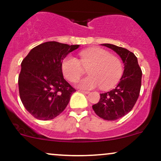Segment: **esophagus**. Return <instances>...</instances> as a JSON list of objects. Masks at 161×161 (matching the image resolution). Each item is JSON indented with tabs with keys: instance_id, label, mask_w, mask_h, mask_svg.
Masks as SVG:
<instances>
[{
	"instance_id": "34e87169",
	"label": "esophagus",
	"mask_w": 161,
	"mask_h": 161,
	"mask_svg": "<svg viewBox=\"0 0 161 161\" xmlns=\"http://www.w3.org/2000/svg\"><path fill=\"white\" fill-rule=\"evenodd\" d=\"M79 92H82V93H83V94H88L89 93V92H88V91H84V90H79Z\"/></svg>"
}]
</instances>
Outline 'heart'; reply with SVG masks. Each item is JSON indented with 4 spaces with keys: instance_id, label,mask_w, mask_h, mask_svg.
Listing matches in <instances>:
<instances>
[{
    "instance_id": "1",
    "label": "heart",
    "mask_w": 161,
    "mask_h": 161,
    "mask_svg": "<svg viewBox=\"0 0 161 161\" xmlns=\"http://www.w3.org/2000/svg\"><path fill=\"white\" fill-rule=\"evenodd\" d=\"M61 67L63 74L69 82L76 81L84 71L83 67L88 68L89 75L77 82V86L84 90L99 86L103 89L111 88L123 73L120 60L102 48L85 50L79 53V60L69 55L63 60Z\"/></svg>"
}]
</instances>
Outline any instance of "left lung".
Segmentation results:
<instances>
[{
	"instance_id": "1",
	"label": "left lung",
	"mask_w": 161,
	"mask_h": 161,
	"mask_svg": "<svg viewBox=\"0 0 161 161\" xmlns=\"http://www.w3.org/2000/svg\"><path fill=\"white\" fill-rule=\"evenodd\" d=\"M101 45L112 49L121 57L124 71L116 87L111 91L100 94L97 104L92 105L97 116L106 120H116L132 110L139 96L142 72L133 53L111 44Z\"/></svg>"
}]
</instances>
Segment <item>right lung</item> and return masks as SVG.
Returning <instances> with one entry per match:
<instances>
[{"instance_id":"1","label":"right lung","mask_w":161,"mask_h":161,"mask_svg":"<svg viewBox=\"0 0 161 161\" xmlns=\"http://www.w3.org/2000/svg\"><path fill=\"white\" fill-rule=\"evenodd\" d=\"M79 45L47 42L36 46L21 64L18 79L20 99L31 115L50 120L65 110L75 90L64 79L63 60Z\"/></svg>"}]
</instances>
